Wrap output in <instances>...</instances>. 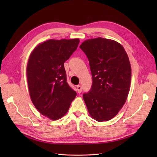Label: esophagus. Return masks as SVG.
<instances>
[{"instance_id":"obj_1","label":"esophagus","mask_w":157,"mask_h":157,"mask_svg":"<svg viewBox=\"0 0 157 157\" xmlns=\"http://www.w3.org/2000/svg\"><path fill=\"white\" fill-rule=\"evenodd\" d=\"M76 88H77L78 92L79 94H80V93L81 92V91H82V86H81V85H78V86H76Z\"/></svg>"}]
</instances>
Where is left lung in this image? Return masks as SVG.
Masks as SVG:
<instances>
[{
	"label": "left lung",
	"mask_w": 157,
	"mask_h": 157,
	"mask_svg": "<svg viewBox=\"0 0 157 157\" xmlns=\"http://www.w3.org/2000/svg\"><path fill=\"white\" fill-rule=\"evenodd\" d=\"M79 48L88 59L92 76L90 92L83 99L91 117L97 121L114 118L126 102L130 86L131 66L123 46L114 40H85Z\"/></svg>",
	"instance_id": "8db88e82"
}]
</instances>
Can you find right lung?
I'll use <instances>...</instances> for the list:
<instances>
[{
    "label": "right lung",
    "mask_w": 157,
    "mask_h": 157,
    "mask_svg": "<svg viewBox=\"0 0 157 157\" xmlns=\"http://www.w3.org/2000/svg\"><path fill=\"white\" fill-rule=\"evenodd\" d=\"M79 43L78 38L49 39L36 46L29 56L27 78L31 101L52 120L63 117L76 96L67 83L63 64Z\"/></svg>",
    "instance_id": "add662e5"
}]
</instances>
